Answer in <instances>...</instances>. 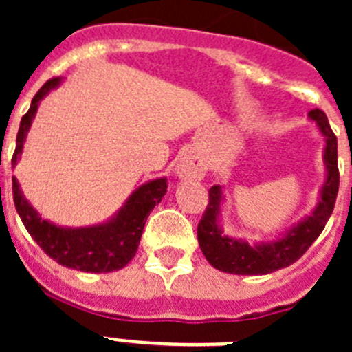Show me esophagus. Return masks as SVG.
Listing matches in <instances>:
<instances>
[{
	"mask_svg": "<svg viewBox=\"0 0 352 352\" xmlns=\"http://www.w3.org/2000/svg\"><path fill=\"white\" fill-rule=\"evenodd\" d=\"M206 174V166L195 155H183L176 164V176L182 179H203Z\"/></svg>",
	"mask_w": 352,
	"mask_h": 352,
	"instance_id": "34e87169",
	"label": "esophagus"
}]
</instances>
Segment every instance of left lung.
Wrapping results in <instances>:
<instances>
[{
    "mask_svg": "<svg viewBox=\"0 0 352 352\" xmlns=\"http://www.w3.org/2000/svg\"><path fill=\"white\" fill-rule=\"evenodd\" d=\"M309 118L316 123L326 141L324 153H322L326 178L312 213L289 227L287 231L282 232L280 238L273 241L248 243L245 239L227 236L223 232L220 226V217H222L226 195L220 185L211 186L210 204L199 222L197 239L204 257L213 268L223 273H232V275H268L296 263L305 252L309 250L310 245L319 238L326 222L333 213L340 174H338L337 138L331 132L328 118L321 109L310 111Z\"/></svg>",
    "mask_w": 352,
    "mask_h": 352,
    "instance_id": "1",
    "label": "left lung"
}]
</instances>
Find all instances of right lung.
Wrapping results in <instances>:
<instances>
[{
    "instance_id": "1",
    "label": "right lung",
    "mask_w": 352,
    "mask_h": 352,
    "mask_svg": "<svg viewBox=\"0 0 352 352\" xmlns=\"http://www.w3.org/2000/svg\"><path fill=\"white\" fill-rule=\"evenodd\" d=\"M61 80H63L61 77L47 80L33 96L30 111L24 114L19 126L15 151L12 157L14 167L17 166V160L23 153L24 141L31 123L35 120L40 102L49 95V91L58 88ZM12 192H14L15 210L24 227L51 259L60 263L61 266L79 272L109 273L125 268L133 259L139 248L146 219L166 195L167 178L151 179L141 185L107 222L88 227H61L43 219L24 197L15 176H12Z\"/></svg>"
}]
</instances>
